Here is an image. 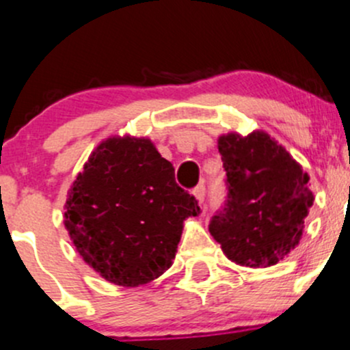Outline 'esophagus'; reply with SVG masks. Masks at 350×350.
<instances>
[{"instance_id":"1","label":"esophagus","mask_w":350,"mask_h":350,"mask_svg":"<svg viewBox=\"0 0 350 350\" xmlns=\"http://www.w3.org/2000/svg\"><path fill=\"white\" fill-rule=\"evenodd\" d=\"M193 194H194V198H196V200H198V203L203 204V201H204V194H206L204 186H203V185H200V186L194 187V189H193Z\"/></svg>"}]
</instances>
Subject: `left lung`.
Listing matches in <instances>:
<instances>
[{
    "label": "left lung",
    "mask_w": 350,
    "mask_h": 350,
    "mask_svg": "<svg viewBox=\"0 0 350 350\" xmlns=\"http://www.w3.org/2000/svg\"><path fill=\"white\" fill-rule=\"evenodd\" d=\"M228 200L209 233L241 267L277 265L299 246L314 194L308 174L265 131L218 137Z\"/></svg>",
    "instance_id": "1"
}]
</instances>
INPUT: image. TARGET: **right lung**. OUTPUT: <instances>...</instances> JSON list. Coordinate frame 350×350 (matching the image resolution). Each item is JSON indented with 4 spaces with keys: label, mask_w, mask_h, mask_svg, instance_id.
I'll list each match as a JSON object with an SVG mask.
<instances>
[{
    "label": "right lung",
    "mask_w": 350,
    "mask_h": 350,
    "mask_svg": "<svg viewBox=\"0 0 350 350\" xmlns=\"http://www.w3.org/2000/svg\"><path fill=\"white\" fill-rule=\"evenodd\" d=\"M64 224L77 252L119 286L156 280L172 265L185 219L201 213L147 137L112 135L94 149L67 193Z\"/></svg>",
    "instance_id": "obj_1"
}]
</instances>
